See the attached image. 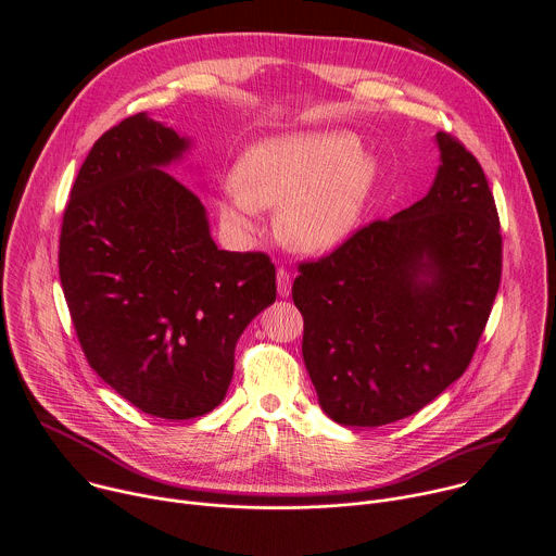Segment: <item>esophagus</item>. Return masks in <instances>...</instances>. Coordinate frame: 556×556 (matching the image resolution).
<instances>
[{"label":"esophagus","instance_id":"1","mask_svg":"<svg viewBox=\"0 0 556 556\" xmlns=\"http://www.w3.org/2000/svg\"><path fill=\"white\" fill-rule=\"evenodd\" d=\"M292 290V275L286 268L277 270V292L279 296H288Z\"/></svg>","mask_w":556,"mask_h":556}]
</instances>
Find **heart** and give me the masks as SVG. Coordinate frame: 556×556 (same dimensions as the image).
Instances as JSON below:
<instances>
[{
    "label": "heart",
    "mask_w": 556,
    "mask_h": 556,
    "mask_svg": "<svg viewBox=\"0 0 556 556\" xmlns=\"http://www.w3.org/2000/svg\"><path fill=\"white\" fill-rule=\"evenodd\" d=\"M350 131H307L257 142L226 180L219 217L253 232L260 206H279L277 232L301 253H324L352 235L378 178L371 155Z\"/></svg>",
    "instance_id": "heart-1"
}]
</instances>
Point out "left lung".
Wrapping results in <instances>:
<instances>
[{
    "label": "left lung",
    "instance_id": "8db88e82",
    "mask_svg": "<svg viewBox=\"0 0 556 556\" xmlns=\"http://www.w3.org/2000/svg\"><path fill=\"white\" fill-rule=\"evenodd\" d=\"M429 193L299 266L303 361L321 409L343 427L403 420L468 367L502 279V232L470 151L438 131Z\"/></svg>",
    "mask_w": 556,
    "mask_h": 556
}]
</instances>
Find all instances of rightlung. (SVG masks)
Returning a JSON list of instances; mask_svg holds the SVG:
<instances>
[{
    "mask_svg": "<svg viewBox=\"0 0 556 556\" xmlns=\"http://www.w3.org/2000/svg\"><path fill=\"white\" fill-rule=\"evenodd\" d=\"M189 147L144 112L105 131L74 180L59 240L61 288L90 367L165 420L224 401L237 339L277 296L270 257L219 251L200 198L163 169Z\"/></svg>",
    "mask_w": 556,
    "mask_h": 556,
    "instance_id": "right-lung-1",
    "label": "right lung"
}]
</instances>
